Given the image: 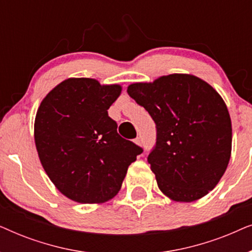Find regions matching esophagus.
Instances as JSON below:
<instances>
[{
	"instance_id": "obj_1",
	"label": "esophagus",
	"mask_w": 252,
	"mask_h": 252,
	"mask_svg": "<svg viewBox=\"0 0 252 252\" xmlns=\"http://www.w3.org/2000/svg\"><path fill=\"white\" fill-rule=\"evenodd\" d=\"M134 142H135L137 146H142V140H141V137H136L135 140H134Z\"/></svg>"
}]
</instances>
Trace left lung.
Returning a JSON list of instances; mask_svg holds the SVG:
<instances>
[{
    "label": "left lung",
    "instance_id": "left-lung-1",
    "mask_svg": "<svg viewBox=\"0 0 252 252\" xmlns=\"http://www.w3.org/2000/svg\"><path fill=\"white\" fill-rule=\"evenodd\" d=\"M127 93L156 124L148 163L161 192L177 202L209 194L232 153V122L218 92L195 75L174 73L129 85Z\"/></svg>",
    "mask_w": 252,
    "mask_h": 252
}]
</instances>
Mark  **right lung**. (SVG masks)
I'll use <instances>...</instances> for the list:
<instances>
[{
    "label": "right lung",
    "mask_w": 252,
    "mask_h": 252,
    "mask_svg": "<svg viewBox=\"0 0 252 252\" xmlns=\"http://www.w3.org/2000/svg\"><path fill=\"white\" fill-rule=\"evenodd\" d=\"M122 86L91 78L62 81L42 99L34 123L40 161L58 190L82 204L104 203L122 188L143 149L117 133L108 110Z\"/></svg>",
    "instance_id": "1"
}]
</instances>
